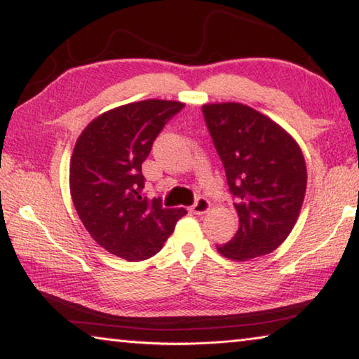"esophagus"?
Returning <instances> with one entry per match:
<instances>
[{
	"mask_svg": "<svg viewBox=\"0 0 359 359\" xmlns=\"http://www.w3.org/2000/svg\"><path fill=\"white\" fill-rule=\"evenodd\" d=\"M209 209H210V203L203 196H198L196 201H194V204L191 205V212L196 215H203L205 212H209Z\"/></svg>",
	"mask_w": 359,
	"mask_h": 359,
	"instance_id": "1",
	"label": "esophagus"
}]
</instances>
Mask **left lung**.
I'll return each mask as SVG.
<instances>
[{
	"label": "left lung",
	"mask_w": 359,
	"mask_h": 359,
	"mask_svg": "<svg viewBox=\"0 0 359 359\" xmlns=\"http://www.w3.org/2000/svg\"><path fill=\"white\" fill-rule=\"evenodd\" d=\"M203 114L239 217L238 233L217 245L218 253L247 261L274 252L293 229L306 196L299 145L274 120L241 102L204 104Z\"/></svg>",
	"instance_id": "8db88e82"
}]
</instances>
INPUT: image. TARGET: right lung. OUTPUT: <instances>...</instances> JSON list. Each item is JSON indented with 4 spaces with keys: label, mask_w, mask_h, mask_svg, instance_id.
Here are the masks:
<instances>
[{
    "label": "right lung",
    "mask_w": 359,
    "mask_h": 359,
    "mask_svg": "<svg viewBox=\"0 0 359 359\" xmlns=\"http://www.w3.org/2000/svg\"><path fill=\"white\" fill-rule=\"evenodd\" d=\"M182 107L184 102L166 100L130 102L98 115L77 137L69 163L72 203L96 244L115 257H154L187 214L142 193V163Z\"/></svg>",
    "instance_id": "right-lung-1"
}]
</instances>
